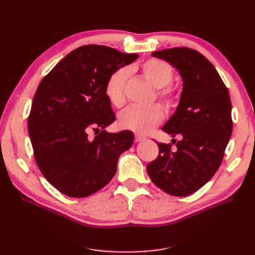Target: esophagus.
I'll list each match as a JSON object with an SVG mask.
<instances>
[{
	"label": "esophagus",
	"mask_w": 255,
	"mask_h": 255,
	"mask_svg": "<svg viewBox=\"0 0 255 255\" xmlns=\"http://www.w3.org/2000/svg\"><path fill=\"white\" fill-rule=\"evenodd\" d=\"M144 139H145V138L142 137V136H140V135H135L134 141L137 143V142H140V141H142V140H144Z\"/></svg>",
	"instance_id": "esophagus-1"
}]
</instances>
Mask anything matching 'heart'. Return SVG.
<instances>
[{
    "instance_id": "b5f03b06",
    "label": "heart",
    "mask_w": 255,
    "mask_h": 255,
    "mask_svg": "<svg viewBox=\"0 0 255 255\" xmlns=\"http://www.w3.org/2000/svg\"><path fill=\"white\" fill-rule=\"evenodd\" d=\"M141 73L153 87L156 88V97L171 110L176 104V97L169 86L173 80V69L164 60L151 58L141 65ZM128 71L121 68L113 72L105 83L104 91L111 104L121 107L126 103V84ZM165 118L164 109L159 104H154L146 109H128L119 115L118 127L122 129L132 130L136 134H148L155 128Z\"/></svg>"
}]
</instances>
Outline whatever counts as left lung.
Masks as SVG:
<instances>
[{"mask_svg":"<svg viewBox=\"0 0 255 255\" xmlns=\"http://www.w3.org/2000/svg\"><path fill=\"white\" fill-rule=\"evenodd\" d=\"M152 56L166 60L182 76L180 103L161 128L172 137L180 135L181 140L174 151L170 143H157L159 154L146 165V171L167 194L188 196L220 167L232 134V104L217 70L201 53L173 48L153 52Z\"/></svg>","mask_w":255,"mask_h":255,"instance_id":"1","label":"left lung"}]
</instances>
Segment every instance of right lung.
Returning a JSON list of instances; mask_svg holds the SVG:
<instances>
[{
  "label": "right lung",
  "mask_w": 255,
  "mask_h": 255,
  "mask_svg": "<svg viewBox=\"0 0 255 255\" xmlns=\"http://www.w3.org/2000/svg\"><path fill=\"white\" fill-rule=\"evenodd\" d=\"M137 57L105 45H83L38 86L28 134L41 173L61 194L84 198L103 188L117 171L120 154L132 146V132L104 129L116 120L104 87L113 72ZM91 128L97 132L92 140Z\"/></svg>",
  "instance_id": "1"
}]
</instances>
